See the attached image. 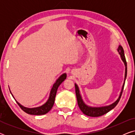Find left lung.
<instances>
[{
  "instance_id": "left-lung-1",
  "label": "left lung",
  "mask_w": 135,
  "mask_h": 135,
  "mask_svg": "<svg viewBox=\"0 0 135 135\" xmlns=\"http://www.w3.org/2000/svg\"><path fill=\"white\" fill-rule=\"evenodd\" d=\"M117 51L119 53L120 55L122 60L123 61V62H124L125 66V79H124V83H123L122 88L120 93V95L118 99L116 100L115 102L112 103V104L109 105V106H103V107H98V108H97V107H91L88 106L86 105L85 103L84 102L83 99L82 98V97H81L80 93V90H79V86H77L76 84H75V93H76V97L77 99V103H78L79 107L80 108L83 113H84L85 115L90 116V117H99V116H101L104 114H106L108 113V112H109L110 110H112V109H114L116 106V105L118 104L119 101L120 99L122 94V91L123 90V88H124L125 85V80H126L127 77V61L126 59H125V55H124V51H123V49L121 45L119 46V48H118Z\"/></svg>"
}]
</instances>
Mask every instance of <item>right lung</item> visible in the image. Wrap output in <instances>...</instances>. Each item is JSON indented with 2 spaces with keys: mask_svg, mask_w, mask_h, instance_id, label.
<instances>
[{
  "mask_svg": "<svg viewBox=\"0 0 135 135\" xmlns=\"http://www.w3.org/2000/svg\"><path fill=\"white\" fill-rule=\"evenodd\" d=\"M66 77H67L66 74L64 73L62 74L61 75H60V77H58V79H57L55 84H53V87L51 88L49 98L47 101V102H46L45 104L42 105L41 106L37 107V108H28L22 106V105L20 104L17 101H16V103H17V104L19 105V106L21 108V109L23 110V111L26 112L27 114H31V115H44V114H47V112H49L50 110H51V109L52 108L55 103V97H56L57 90H58L59 86L61 84V83L66 79ZM11 94H12L13 97V95H12V93H11Z\"/></svg>",
  "mask_w": 135,
  "mask_h": 135,
  "instance_id": "obj_1",
  "label": "right lung"
}]
</instances>
